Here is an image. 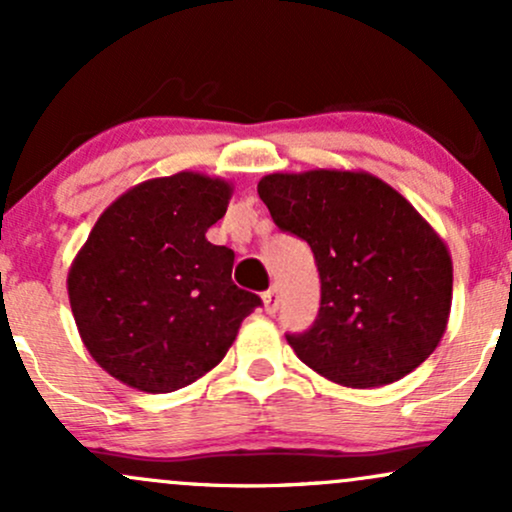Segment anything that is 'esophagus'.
<instances>
[{"label": "esophagus", "instance_id": "34e87169", "mask_svg": "<svg viewBox=\"0 0 512 512\" xmlns=\"http://www.w3.org/2000/svg\"><path fill=\"white\" fill-rule=\"evenodd\" d=\"M262 301H264V310H267V315H274L276 310H279V291L276 289L264 291Z\"/></svg>", "mask_w": 512, "mask_h": 512}]
</instances>
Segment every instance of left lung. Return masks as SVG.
<instances>
[{
  "mask_svg": "<svg viewBox=\"0 0 512 512\" xmlns=\"http://www.w3.org/2000/svg\"><path fill=\"white\" fill-rule=\"evenodd\" d=\"M257 192L276 226L310 245L320 272L317 320L286 334L305 366L366 390L404 378L436 351L452 260L397 190L363 170L317 168L264 175Z\"/></svg>",
  "mask_w": 512,
  "mask_h": 512,
  "instance_id": "8db88e82",
  "label": "left lung"
}]
</instances>
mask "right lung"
Masks as SVG:
<instances>
[{
  "label": "right lung",
  "instance_id": "add662e5",
  "mask_svg": "<svg viewBox=\"0 0 512 512\" xmlns=\"http://www.w3.org/2000/svg\"><path fill=\"white\" fill-rule=\"evenodd\" d=\"M231 182L182 173L134 185L103 211L67 276L81 342L105 373L163 395L219 366L260 296L233 284V250L207 231Z\"/></svg>",
  "mask_w": 512,
  "mask_h": 512
}]
</instances>
